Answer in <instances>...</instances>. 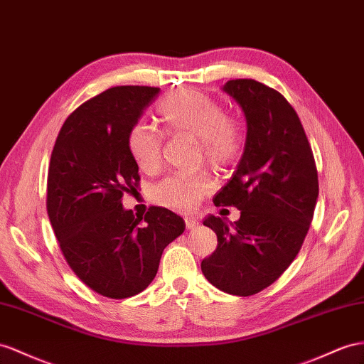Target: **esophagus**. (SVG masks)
<instances>
[{
  "label": "esophagus",
  "instance_id": "esophagus-1",
  "mask_svg": "<svg viewBox=\"0 0 364 364\" xmlns=\"http://www.w3.org/2000/svg\"><path fill=\"white\" fill-rule=\"evenodd\" d=\"M184 223H186V229H188V230L198 228V223L195 221L193 218H184Z\"/></svg>",
  "mask_w": 364,
  "mask_h": 364
}]
</instances>
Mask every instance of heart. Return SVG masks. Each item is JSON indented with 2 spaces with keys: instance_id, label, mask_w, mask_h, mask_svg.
<instances>
[{
  "instance_id": "heart-1",
  "label": "heart",
  "mask_w": 364,
  "mask_h": 364,
  "mask_svg": "<svg viewBox=\"0 0 364 364\" xmlns=\"http://www.w3.org/2000/svg\"><path fill=\"white\" fill-rule=\"evenodd\" d=\"M164 129L171 135L198 139L201 156L217 169L234 164L245 147V126L237 115L225 110L220 101L200 90H176L156 105ZM164 138L152 126L136 123L127 134L130 155L144 172H155L161 164ZM215 188L208 172L166 176L151 189L156 206L189 212Z\"/></svg>"
}]
</instances>
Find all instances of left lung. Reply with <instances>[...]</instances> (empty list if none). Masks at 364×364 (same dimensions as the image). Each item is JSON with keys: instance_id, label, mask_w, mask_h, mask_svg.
<instances>
[{"instance_id": "1", "label": "left lung", "mask_w": 364, "mask_h": 364, "mask_svg": "<svg viewBox=\"0 0 364 364\" xmlns=\"http://www.w3.org/2000/svg\"><path fill=\"white\" fill-rule=\"evenodd\" d=\"M223 89L243 107L247 135L237 171L213 204L235 206L241 215L232 228L220 217L204 220L218 245L201 271L220 291L249 296L277 282L300 252L318 198V172L301 121L282 93L249 78Z\"/></svg>"}]
</instances>
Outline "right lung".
Returning a JSON list of instances; mask_svg holds the SVG:
<instances>
[{"label": "right lung", "mask_w": 364, "mask_h": 364, "mask_svg": "<svg viewBox=\"0 0 364 364\" xmlns=\"http://www.w3.org/2000/svg\"><path fill=\"white\" fill-rule=\"evenodd\" d=\"M158 92L117 86L82 102L50 155L46 206L61 252L82 283L114 300L144 291L164 247L184 232L169 209L152 206L135 217L121 203L139 184L127 134Z\"/></svg>", "instance_id": "right-lung-1"}]
</instances>
